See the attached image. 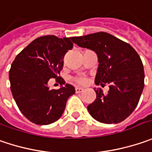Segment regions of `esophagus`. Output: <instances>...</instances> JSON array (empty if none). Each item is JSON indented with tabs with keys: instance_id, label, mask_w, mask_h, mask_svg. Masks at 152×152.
Masks as SVG:
<instances>
[{
	"instance_id": "obj_1",
	"label": "esophagus",
	"mask_w": 152,
	"mask_h": 152,
	"mask_svg": "<svg viewBox=\"0 0 152 152\" xmlns=\"http://www.w3.org/2000/svg\"><path fill=\"white\" fill-rule=\"evenodd\" d=\"M84 91V89L82 88H76V94H80V93H83Z\"/></svg>"
}]
</instances>
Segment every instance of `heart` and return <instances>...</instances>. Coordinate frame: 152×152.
<instances>
[{"label":"heart","mask_w":152,"mask_h":152,"mask_svg":"<svg viewBox=\"0 0 152 152\" xmlns=\"http://www.w3.org/2000/svg\"><path fill=\"white\" fill-rule=\"evenodd\" d=\"M74 81H75L76 83L80 84V85H84V84H86L87 82H88V81H87V79H86L85 77H82V76L76 77V78L74 79Z\"/></svg>","instance_id":"1"}]
</instances>
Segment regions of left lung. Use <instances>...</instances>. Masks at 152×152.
I'll list each match as a JSON object with an SVG mask.
<instances>
[{"label":"left lung","mask_w":152,"mask_h":152,"mask_svg":"<svg viewBox=\"0 0 152 152\" xmlns=\"http://www.w3.org/2000/svg\"><path fill=\"white\" fill-rule=\"evenodd\" d=\"M72 41L95 52L99 59L95 84L109 85L107 94L101 88H94L95 100L88 106L90 115L106 124L122 122L136 108L145 86L139 54L129 43L106 32L72 37Z\"/></svg>","instance_id":"left-lung-1"}]
</instances>
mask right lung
<instances>
[{"instance_id": "add662e5", "label": "right lung", "mask_w": 152, "mask_h": 152, "mask_svg": "<svg viewBox=\"0 0 152 152\" xmlns=\"http://www.w3.org/2000/svg\"><path fill=\"white\" fill-rule=\"evenodd\" d=\"M72 37L45 36L34 40L15 58L9 70L11 91L20 111L38 125L56 122L62 115L67 99L75 88L66 84L58 74L63 69L64 57L72 49ZM56 78L61 85L51 89L47 83Z\"/></svg>"}]
</instances>
